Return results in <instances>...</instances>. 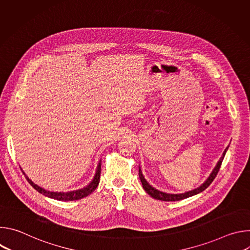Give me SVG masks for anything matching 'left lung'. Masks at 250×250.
Here are the masks:
<instances>
[{"instance_id":"left-lung-1","label":"left lung","mask_w":250,"mask_h":250,"mask_svg":"<svg viewBox=\"0 0 250 250\" xmlns=\"http://www.w3.org/2000/svg\"><path fill=\"white\" fill-rule=\"evenodd\" d=\"M229 149V146L225 149L224 153H223V156L220 158V160L218 161L216 167L213 168V170L211 171V173L209 174V176L208 177V179L201 185L199 186L198 188L194 189V190H191L189 192H185V193H182V194H168V193H164V192H161L155 188H153L151 185H149V183L146 180V178L144 176V174H142L141 172V169L139 167L138 169V176H139V179L141 181V184H142V187H144L145 191L149 195L151 196L152 198L156 199V200H160V201H165V202H174V201H180V200H183V199H186V198H189V197H192L194 195H197L201 192H203L204 190H206L209 185L210 183L213 181V179H215L220 168H221V165H222V162L224 160V157L226 155V152L227 150Z\"/></svg>"}]
</instances>
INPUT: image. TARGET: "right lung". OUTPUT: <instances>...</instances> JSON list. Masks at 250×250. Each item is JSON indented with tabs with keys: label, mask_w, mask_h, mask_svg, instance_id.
<instances>
[{
	"label": "right lung",
	"mask_w": 250,
	"mask_h": 250,
	"mask_svg": "<svg viewBox=\"0 0 250 250\" xmlns=\"http://www.w3.org/2000/svg\"><path fill=\"white\" fill-rule=\"evenodd\" d=\"M22 173L24 174L23 171H22ZM24 176L26 178V180L28 181V183L35 190H37L38 192H40L41 194L48 197V198H51V199H54V200H58V201H65V202L66 201H75V200H80L82 198L87 197L88 195L93 193L95 191V189L98 187L99 182H100V176H101V161L98 164L96 174H95V176L93 178V180L91 181V183L89 185H87L86 187L82 188V189L75 190V191H71V192H51V191L44 190L43 188L38 186L37 184H34L25 174H24Z\"/></svg>",
	"instance_id": "right-lung-1"
}]
</instances>
